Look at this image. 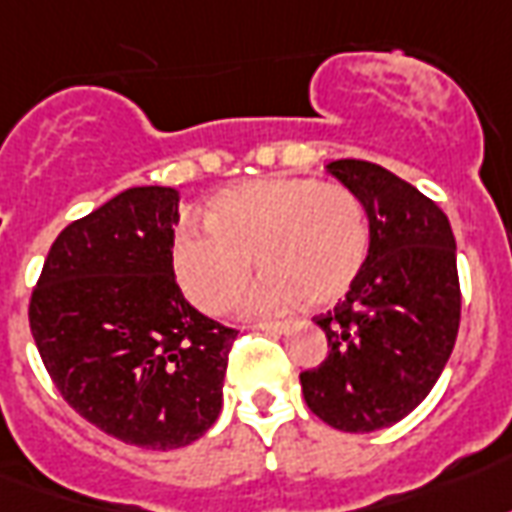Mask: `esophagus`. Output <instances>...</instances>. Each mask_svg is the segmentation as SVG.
<instances>
[{
  "instance_id": "34e87169",
  "label": "esophagus",
  "mask_w": 512,
  "mask_h": 512,
  "mask_svg": "<svg viewBox=\"0 0 512 512\" xmlns=\"http://www.w3.org/2000/svg\"><path fill=\"white\" fill-rule=\"evenodd\" d=\"M256 330H264V333H272V335H283L292 330V324L289 322H261V324H256Z\"/></svg>"
}]
</instances>
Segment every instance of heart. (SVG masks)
<instances>
[{"mask_svg": "<svg viewBox=\"0 0 512 512\" xmlns=\"http://www.w3.org/2000/svg\"><path fill=\"white\" fill-rule=\"evenodd\" d=\"M207 226H182L171 264L182 292L207 313H226L248 289L253 253L261 270L251 305L289 311L302 300L324 308L343 300L371 251V223L346 185L311 177H272L220 190Z\"/></svg>", "mask_w": 512, "mask_h": 512, "instance_id": "heart-1", "label": "heart"}]
</instances>
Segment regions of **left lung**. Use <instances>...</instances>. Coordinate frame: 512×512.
I'll list each match as a JSON object with an SVG mask.
<instances>
[{
    "label": "left lung",
    "instance_id": "8db88e82",
    "mask_svg": "<svg viewBox=\"0 0 512 512\" xmlns=\"http://www.w3.org/2000/svg\"><path fill=\"white\" fill-rule=\"evenodd\" d=\"M327 171L368 212L371 251L346 300L316 316L327 357L302 371L305 404L346 434L404 420L445 371L461 322L450 220L420 190L368 160Z\"/></svg>",
    "mask_w": 512,
    "mask_h": 512
}]
</instances>
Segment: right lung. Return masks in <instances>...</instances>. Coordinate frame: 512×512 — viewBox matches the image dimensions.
Instances as JSON below:
<instances>
[{
	"label": "right lung",
	"instance_id": "right-lung-1",
	"mask_svg": "<svg viewBox=\"0 0 512 512\" xmlns=\"http://www.w3.org/2000/svg\"><path fill=\"white\" fill-rule=\"evenodd\" d=\"M177 223L174 188L122 190L62 229L29 300L32 338L62 398L147 450L190 445L218 420L237 338L179 292Z\"/></svg>",
	"mask_w": 512,
	"mask_h": 512
}]
</instances>
